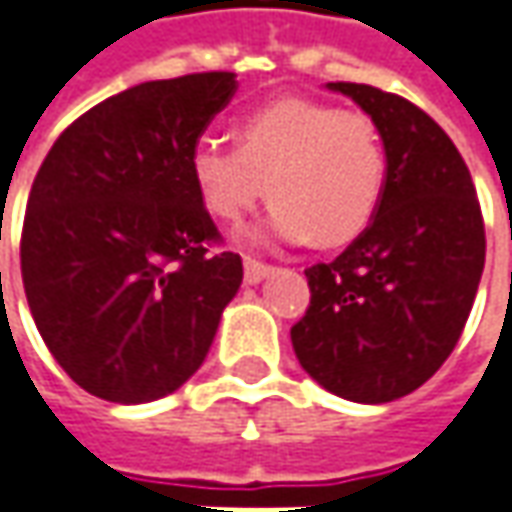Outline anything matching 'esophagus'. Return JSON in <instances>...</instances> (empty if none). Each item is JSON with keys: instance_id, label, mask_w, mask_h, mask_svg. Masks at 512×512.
<instances>
[{"instance_id": "esophagus-1", "label": "esophagus", "mask_w": 512, "mask_h": 512, "mask_svg": "<svg viewBox=\"0 0 512 512\" xmlns=\"http://www.w3.org/2000/svg\"><path fill=\"white\" fill-rule=\"evenodd\" d=\"M269 275H272V266H269V263H260V260H252V257L243 263V278H246L249 286H255V283H260L263 278H269Z\"/></svg>"}]
</instances>
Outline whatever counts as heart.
<instances>
[{"mask_svg": "<svg viewBox=\"0 0 512 512\" xmlns=\"http://www.w3.org/2000/svg\"><path fill=\"white\" fill-rule=\"evenodd\" d=\"M234 145L197 140L189 171L203 206L237 223L269 194L272 212L252 243L283 240L341 246L372 223L387 186L378 125L361 111H338L303 97H280L234 123Z\"/></svg>", "mask_w": 512, "mask_h": 512, "instance_id": "heart-1", "label": "heart"}]
</instances>
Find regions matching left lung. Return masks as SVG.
Instances as JSON below:
<instances>
[{
  "mask_svg": "<svg viewBox=\"0 0 512 512\" xmlns=\"http://www.w3.org/2000/svg\"><path fill=\"white\" fill-rule=\"evenodd\" d=\"M378 125L381 206L332 263L306 269L309 309L292 326L300 367L355 404H387L430 381L473 309L484 220L473 177L444 128L410 100L326 82Z\"/></svg>",
  "mask_w": 512,
  "mask_h": 512,
  "instance_id": "1",
  "label": "left lung"
}]
</instances>
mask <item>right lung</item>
I'll list each match as a JSON object with an SVG mask.
<instances>
[{
	"instance_id": "obj_1",
	"label": "right lung",
	"mask_w": 512,
	"mask_h": 512,
	"mask_svg": "<svg viewBox=\"0 0 512 512\" xmlns=\"http://www.w3.org/2000/svg\"><path fill=\"white\" fill-rule=\"evenodd\" d=\"M237 91L229 71L140 82L71 123L39 168L22 226L36 329L79 387L145 404L209 355L243 280L194 189L189 154Z\"/></svg>"
}]
</instances>
